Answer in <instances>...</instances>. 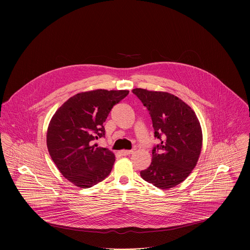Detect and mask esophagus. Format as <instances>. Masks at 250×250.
Returning a JSON list of instances; mask_svg holds the SVG:
<instances>
[{
	"instance_id": "obj_1",
	"label": "esophagus",
	"mask_w": 250,
	"mask_h": 250,
	"mask_svg": "<svg viewBox=\"0 0 250 250\" xmlns=\"http://www.w3.org/2000/svg\"><path fill=\"white\" fill-rule=\"evenodd\" d=\"M133 152L134 151H132V150H122V151H120V154L122 155H131V154H133Z\"/></svg>"
}]
</instances>
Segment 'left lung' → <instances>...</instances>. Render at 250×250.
I'll return each instance as SVG.
<instances>
[{
	"label": "left lung",
	"instance_id": "1",
	"mask_svg": "<svg viewBox=\"0 0 250 250\" xmlns=\"http://www.w3.org/2000/svg\"><path fill=\"white\" fill-rule=\"evenodd\" d=\"M132 92L148 108L155 137L161 142L153 149L151 165L141 176L160 189L172 188L197 165L202 147L200 121L186 102L172 94L141 88Z\"/></svg>",
	"mask_w": 250,
	"mask_h": 250
}]
</instances>
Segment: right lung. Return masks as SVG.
Here are the masks:
<instances>
[{
	"label": "right lung",
	"instance_id": "1",
	"mask_svg": "<svg viewBox=\"0 0 250 250\" xmlns=\"http://www.w3.org/2000/svg\"><path fill=\"white\" fill-rule=\"evenodd\" d=\"M127 90L97 89L79 93L56 110L48 124V153L64 178L78 188H88L110 173L115 155L97 147L94 140L105 136L103 124Z\"/></svg>",
	"mask_w": 250,
	"mask_h": 250
}]
</instances>
